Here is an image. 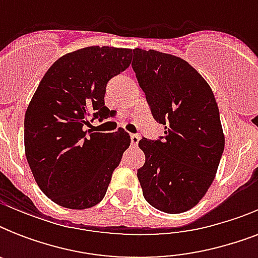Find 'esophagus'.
<instances>
[{
  "instance_id": "1",
  "label": "esophagus",
  "mask_w": 258,
  "mask_h": 258,
  "mask_svg": "<svg viewBox=\"0 0 258 258\" xmlns=\"http://www.w3.org/2000/svg\"><path fill=\"white\" fill-rule=\"evenodd\" d=\"M130 138H131V146H138V143H139V139H141V137L139 135H137V134H131L130 135Z\"/></svg>"
}]
</instances>
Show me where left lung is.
I'll use <instances>...</instances> for the list:
<instances>
[{
	"mask_svg": "<svg viewBox=\"0 0 258 258\" xmlns=\"http://www.w3.org/2000/svg\"><path fill=\"white\" fill-rule=\"evenodd\" d=\"M133 70L165 137L142 138L138 170L143 197L161 212L196 206L214 180L225 137L212 88L187 61L158 50L134 49Z\"/></svg>",
	"mask_w": 258,
	"mask_h": 258,
	"instance_id": "left-lung-1",
	"label": "left lung"
}]
</instances>
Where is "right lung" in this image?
I'll use <instances>...</instances> for the list:
<instances>
[{
    "label": "right lung",
    "instance_id": "add662e5",
    "mask_svg": "<svg viewBox=\"0 0 258 258\" xmlns=\"http://www.w3.org/2000/svg\"><path fill=\"white\" fill-rule=\"evenodd\" d=\"M131 49L88 46L52 64L38 84L24 120L29 167L38 187L54 204L88 209L104 198L113 170L131 139L87 130L89 116H108L107 83L131 62Z\"/></svg>",
    "mask_w": 258,
    "mask_h": 258
}]
</instances>
